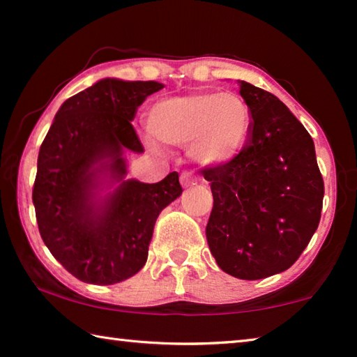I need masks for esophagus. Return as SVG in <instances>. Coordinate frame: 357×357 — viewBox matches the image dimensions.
Instances as JSON below:
<instances>
[{
  "label": "esophagus",
  "instance_id": "34e87169",
  "mask_svg": "<svg viewBox=\"0 0 357 357\" xmlns=\"http://www.w3.org/2000/svg\"><path fill=\"white\" fill-rule=\"evenodd\" d=\"M198 181H200V179H198L195 174H192V173H183V174H181V184H183L184 187L195 185Z\"/></svg>",
  "mask_w": 357,
  "mask_h": 357
}]
</instances>
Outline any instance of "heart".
Listing matches in <instances>:
<instances>
[{"label":"heart","mask_w":357,"mask_h":357,"mask_svg":"<svg viewBox=\"0 0 357 357\" xmlns=\"http://www.w3.org/2000/svg\"><path fill=\"white\" fill-rule=\"evenodd\" d=\"M148 129L167 146H189L198 164L220 165L245 146L252 114L236 93L200 91L157 100L148 112Z\"/></svg>","instance_id":"obj_1"}]
</instances>
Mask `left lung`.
<instances>
[{"label": "left lung", "instance_id": "1", "mask_svg": "<svg viewBox=\"0 0 357 357\" xmlns=\"http://www.w3.org/2000/svg\"><path fill=\"white\" fill-rule=\"evenodd\" d=\"M239 93L250 135L234 159L203 170L214 197L206 239L222 271L258 280L287 271L310 243L324 183L312 137L288 107L247 82Z\"/></svg>", "mask_w": 357, "mask_h": 357}]
</instances>
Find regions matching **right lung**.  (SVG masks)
Instances as JSON below:
<instances>
[{"label":"right lung","mask_w":357,"mask_h":357,"mask_svg":"<svg viewBox=\"0 0 357 357\" xmlns=\"http://www.w3.org/2000/svg\"><path fill=\"white\" fill-rule=\"evenodd\" d=\"M162 88L99 80L59 107L40 144L36 220L48 250L78 280L113 285L135 275L146 263L157 217L183 193L176 172L155 184L124 179V151H144L130 121Z\"/></svg>","instance_id":"1"}]
</instances>
